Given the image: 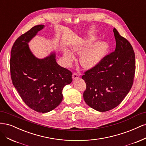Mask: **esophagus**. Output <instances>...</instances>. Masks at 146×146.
Listing matches in <instances>:
<instances>
[{
  "label": "esophagus",
  "mask_w": 146,
  "mask_h": 146,
  "mask_svg": "<svg viewBox=\"0 0 146 146\" xmlns=\"http://www.w3.org/2000/svg\"><path fill=\"white\" fill-rule=\"evenodd\" d=\"M79 77H80V76H79V75L78 74H77V73H74L72 74L73 80H75V79H77V78H78Z\"/></svg>",
  "instance_id": "34e87169"
}]
</instances>
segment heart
I'll return each instance as SVG.
<instances>
[{
    "label": "heart",
    "instance_id": "b5f03b06",
    "mask_svg": "<svg viewBox=\"0 0 146 146\" xmlns=\"http://www.w3.org/2000/svg\"><path fill=\"white\" fill-rule=\"evenodd\" d=\"M98 38L95 36H91L88 39L82 40L74 45L72 50L76 54H82L80 58V63L83 68L90 69L94 68L104 58L109 48V45L107 42L101 41L96 43L89 48L94 44ZM64 58L68 63H70L74 60L75 56L71 52L65 50L64 52Z\"/></svg>",
    "mask_w": 146,
    "mask_h": 146
}]
</instances>
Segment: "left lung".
<instances>
[{
    "instance_id": "1",
    "label": "left lung",
    "mask_w": 146,
    "mask_h": 146,
    "mask_svg": "<svg viewBox=\"0 0 146 146\" xmlns=\"http://www.w3.org/2000/svg\"><path fill=\"white\" fill-rule=\"evenodd\" d=\"M113 32L115 50L82 76L86 85L84 100L88 106L100 112L109 111L122 102L133 85L135 77L133 47L115 28Z\"/></svg>"
}]
</instances>
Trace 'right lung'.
<instances>
[{
    "mask_svg": "<svg viewBox=\"0 0 146 146\" xmlns=\"http://www.w3.org/2000/svg\"><path fill=\"white\" fill-rule=\"evenodd\" d=\"M44 25L34 26L13 44L10 60L13 85L31 109L45 113L55 109L63 100V88L72 81V73L57 64L55 54L36 58L28 43Z\"/></svg>",
    "mask_w": 146,
    "mask_h": 146,
    "instance_id": "add662e5",
    "label": "right lung"
}]
</instances>
